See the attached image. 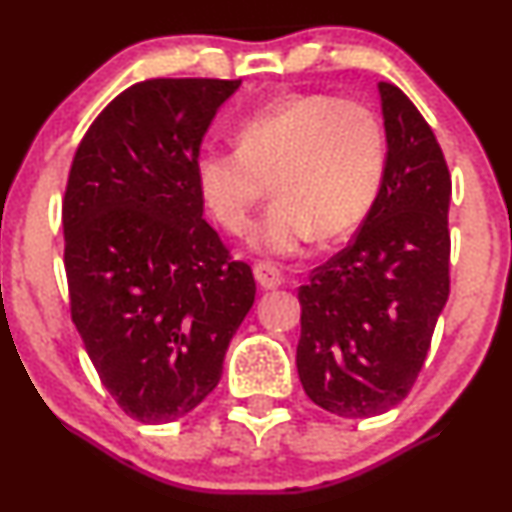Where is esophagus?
<instances>
[{"instance_id": "obj_1", "label": "esophagus", "mask_w": 512, "mask_h": 512, "mask_svg": "<svg viewBox=\"0 0 512 512\" xmlns=\"http://www.w3.org/2000/svg\"><path fill=\"white\" fill-rule=\"evenodd\" d=\"M255 279L262 289H279L284 284V272L279 267H274L272 262H257L255 264Z\"/></svg>"}]
</instances>
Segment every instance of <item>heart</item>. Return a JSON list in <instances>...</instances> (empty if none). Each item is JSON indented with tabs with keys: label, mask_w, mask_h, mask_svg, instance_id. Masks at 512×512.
I'll return each mask as SVG.
<instances>
[{
	"label": "heart",
	"mask_w": 512,
	"mask_h": 512,
	"mask_svg": "<svg viewBox=\"0 0 512 512\" xmlns=\"http://www.w3.org/2000/svg\"><path fill=\"white\" fill-rule=\"evenodd\" d=\"M238 149H207L195 163L197 192L216 223L245 236L264 190L274 195L257 250L289 257L361 226L380 195L387 142L368 105L330 93H289L245 117Z\"/></svg>",
	"instance_id": "obj_1"
}]
</instances>
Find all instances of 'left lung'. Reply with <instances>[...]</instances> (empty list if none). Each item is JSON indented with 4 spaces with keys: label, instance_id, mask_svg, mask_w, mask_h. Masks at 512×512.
<instances>
[{
    "label": "left lung",
    "instance_id": "obj_1",
    "mask_svg": "<svg viewBox=\"0 0 512 512\" xmlns=\"http://www.w3.org/2000/svg\"><path fill=\"white\" fill-rule=\"evenodd\" d=\"M387 163L380 195L337 255L298 289L296 366L317 407L368 419L419 378L450 293V170L424 115L380 81Z\"/></svg>",
    "mask_w": 512,
    "mask_h": 512
}]
</instances>
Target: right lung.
I'll list each match as a JSON object with an SVG mask.
<instances>
[{"label": "right lung", "instance_id": "right-lung-1", "mask_svg": "<svg viewBox=\"0 0 512 512\" xmlns=\"http://www.w3.org/2000/svg\"><path fill=\"white\" fill-rule=\"evenodd\" d=\"M228 79H146L76 146L62 202L69 313L117 407L168 424L219 385L255 276L202 219L195 163Z\"/></svg>", "mask_w": 512, "mask_h": 512}]
</instances>
